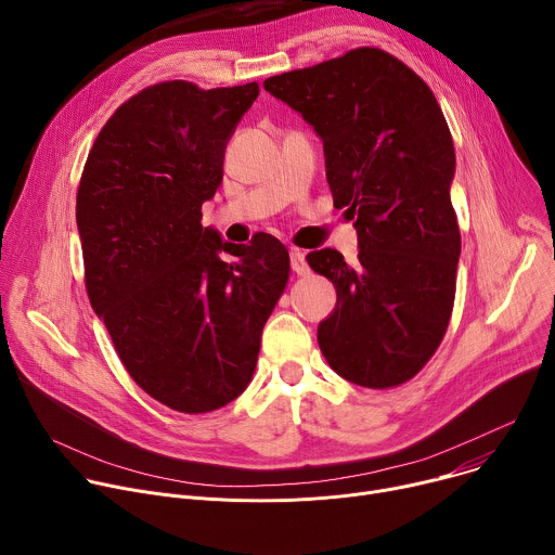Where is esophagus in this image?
<instances>
[{
  "label": "esophagus",
  "mask_w": 555,
  "mask_h": 555,
  "mask_svg": "<svg viewBox=\"0 0 555 555\" xmlns=\"http://www.w3.org/2000/svg\"><path fill=\"white\" fill-rule=\"evenodd\" d=\"M289 263H292V270H294L296 274H307V272H309V266H307V261H305V253L298 250V248H292V253H289Z\"/></svg>",
  "instance_id": "obj_1"
}]
</instances>
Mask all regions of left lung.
Instances as JSON below:
<instances>
[{"label":"left lung","instance_id":"1","mask_svg":"<svg viewBox=\"0 0 555 555\" xmlns=\"http://www.w3.org/2000/svg\"><path fill=\"white\" fill-rule=\"evenodd\" d=\"M263 88L323 140L334 206L356 219L353 266L332 248L307 255L338 294L319 325L321 351L358 386H398L437 351L454 305L461 234L443 112L411 67L377 48L270 76Z\"/></svg>","mask_w":555,"mask_h":555}]
</instances>
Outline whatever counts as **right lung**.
I'll return each instance as SVG.
<instances>
[{"label":"right lung","instance_id":"1","mask_svg":"<svg viewBox=\"0 0 555 555\" xmlns=\"http://www.w3.org/2000/svg\"><path fill=\"white\" fill-rule=\"evenodd\" d=\"M257 96V83L142 90L101 129L76 195L90 302L133 382L180 413L217 411L246 390L289 276L272 234L234 246L202 225Z\"/></svg>","mask_w":555,"mask_h":555}]
</instances>
